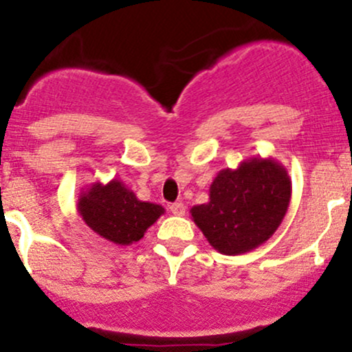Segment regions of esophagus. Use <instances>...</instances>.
<instances>
[{"label": "esophagus", "instance_id": "34e87169", "mask_svg": "<svg viewBox=\"0 0 352 352\" xmlns=\"http://www.w3.org/2000/svg\"><path fill=\"white\" fill-rule=\"evenodd\" d=\"M170 212H172L173 215H179V217H182V215H185V206L182 202H175L172 204V206L168 207Z\"/></svg>", "mask_w": 352, "mask_h": 352}]
</instances>
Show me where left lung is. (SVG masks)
Returning a JSON list of instances; mask_svg holds the SVG:
<instances>
[{
    "label": "left lung",
    "instance_id": "left-lung-1",
    "mask_svg": "<svg viewBox=\"0 0 352 352\" xmlns=\"http://www.w3.org/2000/svg\"><path fill=\"white\" fill-rule=\"evenodd\" d=\"M287 170L274 158L252 157L223 168L208 188V202L190 208L208 244L226 256H241L272 237L291 202Z\"/></svg>",
    "mask_w": 352,
    "mask_h": 352
}]
</instances>
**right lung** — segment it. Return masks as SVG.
Here are the masks:
<instances>
[{"label": "right lung", "mask_w": 352, "mask_h": 352, "mask_svg": "<svg viewBox=\"0 0 352 352\" xmlns=\"http://www.w3.org/2000/svg\"><path fill=\"white\" fill-rule=\"evenodd\" d=\"M78 214L83 222L108 242L130 245L144 237L165 208L158 204L142 202L122 180L94 182L78 195Z\"/></svg>", "instance_id": "right-lung-1"}]
</instances>
